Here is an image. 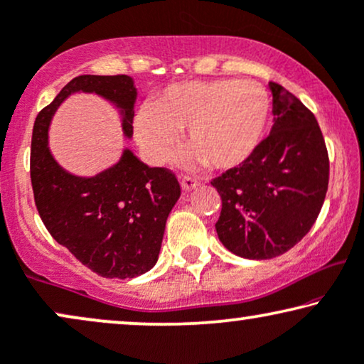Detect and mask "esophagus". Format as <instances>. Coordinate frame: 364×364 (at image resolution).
I'll return each instance as SVG.
<instances>
[{"label": "esophagus", "mask_w": 364, "mask_h": 364, "mask_svg": "<svg viewBox=\"0 0 364 364\" xmlns=\"http://www.w3.org/2000/svg\"><path fill=\"white\" fill-rule=\"evenodd\" d=\"M198 185H200V183H198L195 178H191V176H183L181 178V188L185 191H191L193 188H196Z\"/></svg>", "instance_id": "esophagus-1"}]
</instances>
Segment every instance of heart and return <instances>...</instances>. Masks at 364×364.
I'll use <instances>...</instances> for the list:
<instances>
[{"label": "heart", "mask_w": 364, "mask_h": 364, "mask_svg": "<svg viewBox=\"0 0 364 364\" xmlns=\"http://www.w3.org/2000/svg\"><path fill=\"white\" fill-rule=\"evenodd\" d=\"M270 99L264 87L250 80L178 82L141 109L134 134L146 158L163 164L186 131V144L196 163L232 169L252 158L264 139Z\"/></svg>", "instance_id": "heart-1"}]
</instances>
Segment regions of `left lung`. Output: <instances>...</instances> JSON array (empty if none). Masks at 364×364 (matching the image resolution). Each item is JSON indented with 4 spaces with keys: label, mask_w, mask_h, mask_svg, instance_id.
<instances>
[{
    "label": "left lung",
    "mask_w": 364,
    "mask_h": 364,
    "mask_svg": "<svg viewBox=\"0 0 364 364\" xmlns=\"http://www.w3.org/2000/svg\"><path fill=\"white\" fill-rule=\"evenodd\" d=\"M274 126L250 159L215 178L220 242L243 259L285 254L307 235L323 208L329 158L314 114L270 82Z\"/></svg>",
    "instance_id": "8db88e82"
}]
</instances>
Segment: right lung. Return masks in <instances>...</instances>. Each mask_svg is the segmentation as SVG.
Instances as JSON below:
<instances>
[{
  "mask_svg": "<svg viewBox=\"0 0 364 364\" xmlns=\"http://www.w3.org/2000/svg\"><path fill=\"white\" fill-rule=\"evenodd\" d=\"M95 94L119 110L122 132L132 137L137 89L129 75H79L35 119L30 174L41 222L92 272L132 279L158 262L169 211L181 188L166 168H149L131 149L94 176H77L57 163L48 131L57 109L72 94Z\"/></svg>",
  "mask_w": 364,
  "mask_h": 364,
  "instance_id": "right-lung-1",
  "label": "right lung"
}]
</instances>
